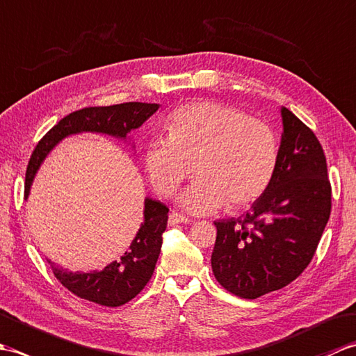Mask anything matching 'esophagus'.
<instances>
[{
	"mask_svg": "<svg viewBox=\"0 0 356 356\" xmlns=\"http://www.w3.org/2000/svg\"><path fill=\"white\" fill-rule=\"evenodd\" d=\"M190 222V218L176 213V211H171L170 216H168V223L172 226V225H179V223H188Z\"/></svg>",
	"mask_w": 356,
	"mask_h": 356,
	"instance_id": "34e87169",
	"label": "esophagus"
}]
</instances>
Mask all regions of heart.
<instances>
[{
	"label": "heart",
	"instance_id": "heart-1",
	"mask_svg": "<svg viewBox=\"0 0 356 356\" xmlns=\"http://www.w3.org/2000/svg\"><path fill=\"white\" fill-rule=\"evenodd\" d=\"M168 136H154L143 149L151 185L170 195L193 172L199 179L179 195L193 214H209L228 203L251 205L268 190L278 162L270 125L217 102H194L174 110Z\"/></svg>",
	"mask_w": 356,
	"mask_h": 356
}]
</instances>
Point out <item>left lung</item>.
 <instances>
[{
    "label": "left lung",
    "mask_w": 356,
    "mask_h": 356,
    "mask_svg": "<svg viewBox=\"0 0 356 356\" xmlns=\"http://www.w3.org/2000/svg\"><path fill=\"white\" fill-rule=\"evenodd\" d=\"M282 119L278 162L268 190L245 216L214 222V275L226 291L248 300L282 289L307 268L330 216L321 143L286 107Z\"/></svg>",
    "instance_id": "8db88e82"
}]
</instances>
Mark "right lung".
<instances>
[{"label": "right lung", "instance_id": "1", "mask_svg": "<svg viewBox=\"0 0 356 356\" xmlns=\"http://www.w3.org/2000/svg\"><path fill=\"white\" fill-rule=\"evenodd\" d=\"M157 110L159 104L125 102L110 107H87L63 118L45 133L30 156L24 197L27 199L35 174L44 159L67 136L90 131L127 139L128 133L139 128ZM166 222L168 208L159 200L147 197L143 223L131 241L130 249L120 257V260L107 264L102 270L92 272H72L55 266V263L49 260L50 268L61 284L79 298L107 307L122 306L133 300L153 275L161 254Z\"/></svg>", "mask_w": 356, "mask_h": 356}]
</instances>
